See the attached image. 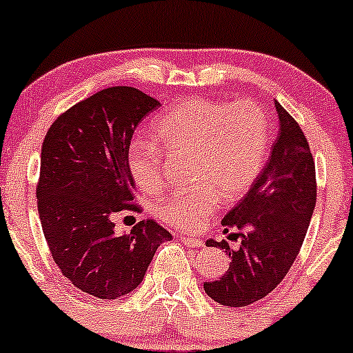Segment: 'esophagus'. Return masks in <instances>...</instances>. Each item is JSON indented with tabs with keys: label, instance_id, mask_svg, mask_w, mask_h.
Listing matches in <instances>:
<instances>
[{
	"label": "esophagus",
	"instance_id": "34e87169",
	"mask_svg": "<svg viewBox=\"0 0 353 353\" xmlns=\"http://www.w3.org/2000/svg\"><path fill=\"white\" fill-rule=\"evenodd\" d=\"M181 242H183L187 248H202L203 241L202 239H196V237H187V236H181Z\"/></svg>",
	"mask_w": 353,
	"mask_h": 353
}]
</instances>
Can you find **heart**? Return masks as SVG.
Here are the masks:
<instances>
[{
  "instance_id": "heart-1",
  "label": "heart",
  "mask_w": 353,
  "mask_h": 353,
  "mask_svg": "<svg viewBox=\"0 0 353 353\" xmlns=\"http://www.w3.org/2000/svg\"><path fill=\"white\" fill-rule=\"evenodd\" d=\"M154 136L172 154H190L187 190L163 196L153 212L180 230H196L221 205L244 196L266 166L271 124L259 102H219L190 97L154 121ZM153 139L136 138L126 154L139 190L157 193L163 183V150Z\"/></svg>"
}]
</instances>
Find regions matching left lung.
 Segmentation results:
<instances>
[{
    "label": "left lung",
    "mask_w": 353,
    "mask_h": 353,
    "mask_svg": "<svg viewBox=\"0 0 353 353\" xmlns=\"http://www.w3.org/2000/svg\"><path fill=\"white\" fill-rule=\"evenodd\" d=\"M279 132L271 158L254 187L225 217L223 232L237 229L241 248L207 241L232 259L205 293L223 306H248L268 296L293 266L316 205V175L312 150L299 124L276 102Z\"/></svg>",
    "instance_id": "1"
}]
</instances>
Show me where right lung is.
Masks as SVG:
<instances>
[{"label": "right lung", "mask_w": 353, "mask_h": 353, "mask_svg": "<svg viewBox=\"0 0 353 353\" xmlns=\"http://www.w3.org/2000/svg\"><path fill=\"white\" fill-rule=\"evenodd\" d=\"M160 102L128 85L77 102L48 128L37 185L39 215L52 257L84 293L117 299L131 293L172 234L146 219L114 234L112 217L139 212L126 163L132 132Z\"/></svg>", "instance_id": "1"}]
</instances>
